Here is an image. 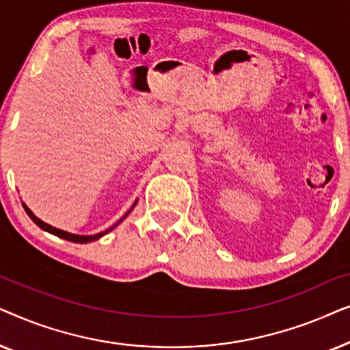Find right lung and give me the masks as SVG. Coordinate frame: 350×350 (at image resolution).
I'll list each match as a JSON object with an SVG mask.
<instances>
[{
    "instance_id": "obj_1",
    "label": "right lung",
    "mask_w": 350,
    "mask_h": 350,
    "mask_svg": "<svg viewBox=\"0 0 350 350\" xmlns=\"http://www.w3.org/2000/svg\"><path fill=\"white\" fill-rule=\"evenodd\" d=\"M22 205H23V208H25V212H27V215H28V217H30V218L33 219V223H36V224H38V226H40L41 229H44V231H47V232H51V234H54V236H57V237H60V239H65V241H70V242H76V243H88V242H92V241H98V239H100V237H102V236H105V234H108L109 231H111V229H114V228H116V226H118V224H119V223H121V221H122V219H124V218H126V217H127V215L132 212V208H133V207H135V205H137V200H135V202H133V205H132V208H131V210H129V212H127L126 215H124V217H122L121 219H119V221H118L116 224H113V226H111V228H108V229H107V231H103V232H98V234H94V236H78V234H71V232L62 231V229H57V228H54V226H51V224H47V223H44V221H42V219H40V218H38V217H36V215H35V213H33V212H31V210H30V208H28L25 204H22Z\"/></svg>"
}]
</instances>
